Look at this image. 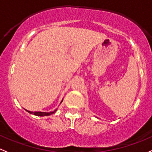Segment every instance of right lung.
<instances>
[{
    "label": "right lung",
    "mask_w": 152,
    "mask_h": 152,
    "mask_svg": "<svg viewBox=\"0 0 152 152\" xmlns=\"http://www.w3.org/2000/svg\"><path fill=\"white\" fill-rule=\"evenodd\" d=\"M63 102V100L61 101V102H60V104ZM57 110V109H56L55 110H53V111H51V112H32V111H29V110H27V112H28L30 114H33L34 113V115H38V116H47V115H51V114L54 113L56 112V111Z\"/></svg>",
    "instance_id": "1"
}]
</instances>
